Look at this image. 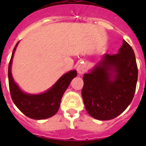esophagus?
Masks as SVG:
<instances>
[{
  "mask_svg": "<svg viewBox=\"0 0 146 146\" xmlns=\"http://www.w3.org/2000/svg\"><path fill=\"white\" fill-rule=\"evenodd\" d=\"M76 70H77L78 73H79L80 75L84 74L87 70L86 64H85V63H80V64H78L77 67H76Z\"/></svg>",
  "mask_w": 146,
  "mask_h": 146,
  "instance_id": "34e87169",
  "label": "esophagus"
}]
</instances>
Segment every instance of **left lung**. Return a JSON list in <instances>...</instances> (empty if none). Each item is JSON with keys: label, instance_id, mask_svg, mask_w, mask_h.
<instances>
[{"label": "left lung", "instance_id": "1", "mask_svg": "<svg viewBox=\"0 0 146 146\" xmlns=\"http://www.w3.org/2000/svg\"><path fill=\"white\" fill-rule=\"evenodd\" d=\"M82 79V99L89 115L99 120L115 118L129 106L136 91L138 68L133 50L123 40L117 54L103 55Z\"/></svg>", "mask_w": 146, "mask_h": 146}]
</instances>
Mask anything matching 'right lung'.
<instances>
[{
  "instance_id": "add662e5",
  "label": "right lung",
  "mask_w": 146,
  "mask_h": 146,
  "mask_svg": "<svg viewBox=\"0 0 146 146\" xmlns=\"http://www.w3.org/2000/svg\"><path fill=\"white\" fill-rule=\"evenodd\" d=\"M17 42L13 50L8 66V80L10 96L15 105L28 117L34 120H44L57 113L60 105L63 95L73 78L77 75L76 70H70L64 74L52 86L43 93L29 94L24 92L13 80L11 66Z\"/></svg>"
}]
</instances>
